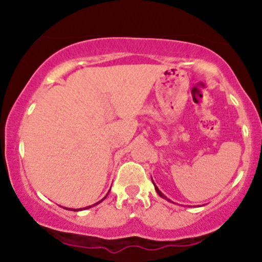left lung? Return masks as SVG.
Wrapping results in <instances>:
<instances>
[{"label": "left lung", "instance_id": "1", "mask_svg": "<svg viewBox=\"0 0 262 262\" xmlns=\"http://www.w3.org/2000/svg\"><path fill=\"white\" fill-rule=\"evenodd\" d=\"M151 181H152V179H151ZM152 183H154V181H152ZM154 186H155V191H156V192H158V194H159V196H160V197H162V198H165V200H166V201H169V202H171V201L169 200V198H167L166 196H165V194H164V193H162V192L160 191V189H159V188H158V186H156V185H155V183H154Z\"/></svg>", "mask_w": 262, "mask_h": 262}]
</instances>
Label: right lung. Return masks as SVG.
Here are the masks:
<instances>
[{
    "instance_id": "add662e5",
    "label": "right lung",
    "mask_w": 262,
    "mask_h": 262,
    "mask_svg": "<svg viewBox=\"0 0 262 262\" xmlns=\"http://www.w3.org/2000/svg\"><path fill=\"white\" fill-rule=\"evenodd\" d=\"M110 191H111V189H110ZM108 193H110V192H108ZM106 197H107V196H106ZM106 197H104V198H106ZM104 198H103V200H104ZM103 200H101L100 202H102V201H103ZM100 202L95 203V204H93V206H96V204H98V203H100ZM93 206H92V207H93ZM87 208H91V206H89V207H85V208H83V209H87ZM66 209H68V208H66ZM73 210H75V212H77V210H82V208H80V209H73Z\"/></svg>"
}]
</instances>
